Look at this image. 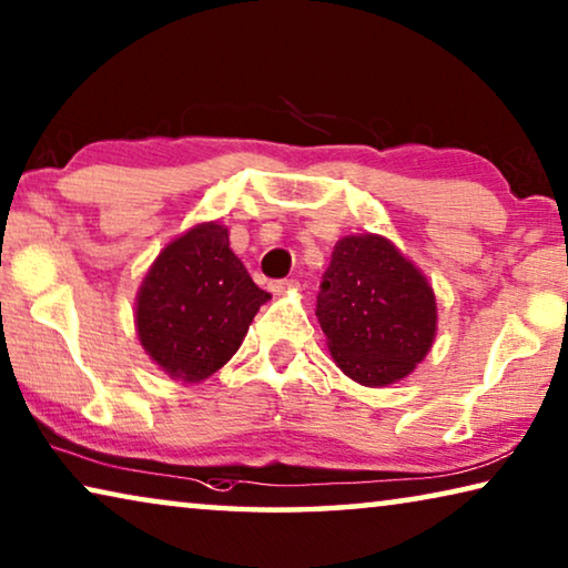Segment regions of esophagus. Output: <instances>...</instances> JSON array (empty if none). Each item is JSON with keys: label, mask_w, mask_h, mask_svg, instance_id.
<instances>
[{"label": "esophagus", "mask_w": 568, "mask_h": 568, "mask_svg": "<svg viewBox=\"0 0 568 568\" xmlns=\"http://www.w3.org/2000/svg\"><path fill=\"white\" fill-rule=\"evenodd\" d=\"M295 287H298V283H295V281H273V283H270V291H273L275 295H285V293L295 291Z\"/></svg>", "instance_id": "esophagus-1"}]
</instances>
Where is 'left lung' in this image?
<instances>
[{
	"label": "left lung",
	"instance_id": "1",
	"mask_svg": "<svg viewBox=\"0 0 568 568\" xmlns=\"http://www.w3.org/2000/svg\"><path fill=\"white\" fill-rule=\"evenodd\" d=\"M336 367L365 387L408 377L436 336V295L426 275L379 234L336 242L316 298Z\"/></svg>",
	"mask_w": 568,
	"mask_h": 568
}]
</instances>
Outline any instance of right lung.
Listing matches in <instances>:
<instances>
[{
    "label": "right lung",
    "mask_w": 568,
    "mask_h": 568,
    "mask_svg": "<svg viewBox=\"0 0 568 568\" xmlns=\"http://www.w3.org/2000/svg\"><path fill=\"white\" fill-rule=\"evenodd\" d=\"M270 293L230 247V230L203 222L175 236L152 262L134 303L142 349L178 383L222 369Z\"/></svg>",
    "instance_id": "add662e5"
}]
</instances>
